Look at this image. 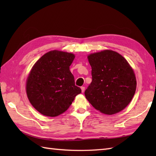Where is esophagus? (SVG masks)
<instances>
[{
	"mask_svg": "<svg viewBox=\"0 0 156 156\" xmlns=\"http://www.w3.org/2000/svg\"><path fill=\"white\" fill-rule=\"evenodd\" d=\"M81 90H82V92H84V90H85V87H81Z\"/></svg>",
	"mask_w": 156,
	"mask_h": 156,
	"instance_id": "1",
	"label": "esophagus"
}]
</instances>
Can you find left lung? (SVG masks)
<instances>
[{
	"label": "left lung",
	"instance_id": "1",
	"mask_svg": "<svg viewBox=\"0 0 156 156\" xmlns=\"http://www.w3.org/2000/svg\"><path fill=\"white\" fill-rule=\"evenodd\" d=\"M92 68V82L84 92L94 108L102 113L113 115L121 111L133 98L136 78L128 62L112 50L88 55Z\"/></svg>",
	"mask_w": 156,
	"mask_h": 156
}]
</instances>
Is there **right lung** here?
Segmentation results:
<instances>
[{"label":"right lung","mask_w":156,"mask_h":156,"mask_svg":"<svg viewBox=\"0 0 156 156\" xmlns=\"http://www.w3.org/2000/svg\"><path fill=\"white\" fill-rule=\"evenodd\" d=\"M75 58L71 53L50 51L33 66L27 79L26 92L36 110L47 117H57L69 107L80 88L75 85L69 66Z\"/></svg>","instance_id":"right-lung-1"}]
</instances>
